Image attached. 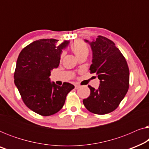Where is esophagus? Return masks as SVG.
<instances>
[{
  "mask_svg": "<svg viewBox=\"0 0 149 149\" xmlns=\"http://www.w3.org/2000/svg\"><path fill=\"white\" fill-rule=\"evenodd\" d=\"M74 87H75V89H79V87H80V85H77V84H76V85H74Z\"/></svg>",
  "mask_w": 149,
  "mask_h": 149,
  "instance_id": "obj_1",
  "label": "esophagus"
}]
</instances>
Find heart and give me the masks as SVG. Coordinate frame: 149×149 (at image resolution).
I'll return each instance as SVG.
<instances>
[{
	"instance_id": "b5f03b06",
	"label": "heart",
	"mask_w": 149,
	"mask_h": 149,
	"mask_svg": "<svg viewBox=\"0 0 149 149\" xmlns=\"http://www.w3.org/2000/svg\"><path fill=\"white\" fill-rule=\"evenodd\" d=\"M70 49L74 54L76 56L77 58H79L83 55H87L89 53V47L82 40H76L71 45ZM64 55L62 54L61 58H62Z\"/></svg>"
}]
</instances>
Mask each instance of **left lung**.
Instances as JSON below:
<instances>
[{"label": "left lung", "instance_id": "1", "mask_svg": "<svg viewBox=\"0 0 149 149\" xmlns=\"http://www.w3.org/2000/svg\"><path fill=\"white\" fill-rule=\"evenodd\" d=\"M89 43L92 51L89 70L96 73L100 86L95 89L88 85L90 95L83 100L91 113L104 115L117 109L129 88L130 71L127 62L115 44L109 38L98 36Z\"/></svg>", "mask_w": 149, "mask_h": 149}]
</instances>
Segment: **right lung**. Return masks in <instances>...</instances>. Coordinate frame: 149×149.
<instances>
[{
    "mask_svg": "<svg viewBox=\"0 0 149 149\" xmlns=\"http://www.w3.org/2000/svg\"><path fill=\"white\" fill-rule=\"evenodd\" d=\"M58 40L40 39L24 48L18 56L14 83L24 102L34 113L49 116L63 107L68 92L74 88L69 83L62 86L51 81L49 76L60 64L62 50L68 40L58 44Z\"/></svg>",
    "mask_w": 149,
    "mask_h": 149,
    "instance_id": "obj_1",
    "label": "right lung"
}]
</instances>
